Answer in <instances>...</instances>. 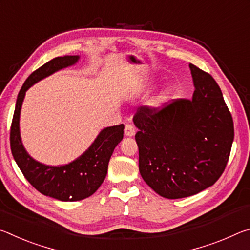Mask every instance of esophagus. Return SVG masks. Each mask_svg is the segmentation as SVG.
<instances>
[{
	"mask_svg": "<svg viewBox=\"0 0 250 250\" xmlns=\"http://www.w3.org/2000/svg\"><path fill=\"white\" fill-rule=\"evenodd\" d=\"M125 134L126 137H133L135 134V130L134 126L132 125H125Z\"/></svg>",
	"mask_w": 250,
	"mask_h": 250,
	"instance_id": "obj_1",
	"label": "esophagus"
}]
</instances>
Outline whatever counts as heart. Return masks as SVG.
<instances>
[{"label": "heart", "mask_w": 250, "mask_h": 250, "mask_svg": "<svg viewBox=\"0 0 250 250\" xmlns=\"http://www.w3.org/2000/svg\"><path fill=\"white\" fill-rule=\"evenodd\" d=\"M167 98V91H164V92H162V94H160L158 100L160 101V103H163V101L166 100Z\"/></svg>", "instance_id": "b5f03b06"}]
</instances>
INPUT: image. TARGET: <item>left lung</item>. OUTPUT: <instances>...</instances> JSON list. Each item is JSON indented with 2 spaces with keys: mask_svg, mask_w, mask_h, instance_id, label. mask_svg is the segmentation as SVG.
Masks as SVG:
<instances>
[{
  "mask_svg": "<svg viewBox=\"0 0 250 250\" xmlns=\"http://www.w3.org/2000/svg\"><path fill=\"white\" fill-rule=\"evenodd\" d=\"M193 98L161 108L142 105L133 117L139 129V171L159 195L175 200L216 182L229 159L234 122L211 76L189 64Z\"/></svg>",
  "mask_w": 250,
  "mask_h": 250,
  "instance_id": "1",
  "label": "left lung"
}]
</instances>
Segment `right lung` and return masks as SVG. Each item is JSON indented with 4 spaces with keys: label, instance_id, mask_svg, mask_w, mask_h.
Returning <instances> with one entry per match:
<instances>
[{
    "label": "right lung",
    "instance_id": "1",
    "mask_svg": "<svg viewBox=\"0 0 250 250\" xmlns=\"http://www.w3.org/2000/svg\"><path fill=\"white\" fill-rule=\"evenodd\" d=\"M78 59L79 56L56 57L28 76L19 92L10 133L12 154L25 179L44 195L64 202L83 200L99 188L107 175L113 150L124 138L125 129L124 125L104 128L83 154L61 167L37 162L24 149L20 135V113L25 92L41 79L76 64Z\"/></svg>",
    "mask_w": 250,
    "mask_h": 250
}]
</instances>
